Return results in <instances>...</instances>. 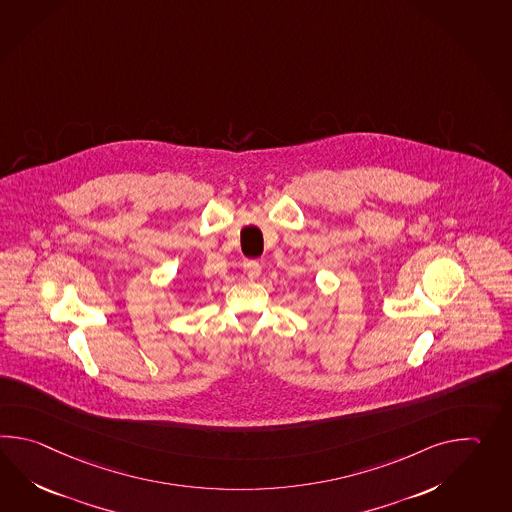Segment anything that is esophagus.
Returning a JSON list of instances; mask_svg holds the SVG:
<instances>
[{
  "mask_svg": "<svg viewBox=\"0 0 512 512\" xmlns=\"http://www.w3.org/2000/svg\"><path fill=\"white\" fill-rule=\"evenodd\" d=\"M246 272H248L250 279H257L261 275V264L257 261L246 262Z\"/></svg>",
  "mask_w": 512,
  "mask_h": 512,
  "instance_id": "obj_1",
  "label": "esophagus"
}]
</instances>
